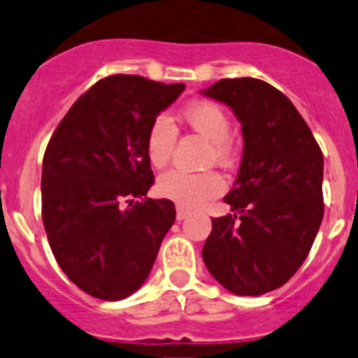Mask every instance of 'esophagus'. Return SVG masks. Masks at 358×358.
I'll use <instances>...</instances> for the list:
<instances>
[{
	"instance_id": "obj_1",
	"label": "esophagus",
	"mask_w": 358,
	"mask_h": 358,
	"mask_svg": "<svg viewBox=\"0 0 358 358\" xmlns=\"http://www.w3.org/2000/svg\"><path fill=\"white\" fill-rule=\"evenodd\" d=\"M177 213H176V217H177V220H179V221H181V220H186V217H188L189 216V210L188 209H185V207H181V206H177Z\"/></svg>"
}]
</instances>
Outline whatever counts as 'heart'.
<instances>
[{
	"instance_id": "b5f03b06",
	"label": "heart",
	"mask_w": 358,
	"mask_h": 358,
	"mask_svg": "<svg viewBox=\"0 0 358 358\" xmlns=\"http://www.w3.org/2000/svg\"><path fill=\"white\" fill-rule=\"evenodd\" d=\"M181 117L193 131L210 141V159L221 165H230L236 156L232 141V121L216 101L199 100L182 108ZM177 142V128L166 114H158L145 134V152L152 166L162 169L169 163ZM224 189L223 177L217 172H188L172 169L162 173L156 182V192L177 206L199 207L206 200L221 195Z\"/></svg>"
}]
</instances>
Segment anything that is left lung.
<instances>
[{
	"label": "left lung",
	"instance_id": "8db88e82",
	"mask_svg": "<svg viewBox=\"0 0 358 358\" xmlns=\"http://www.w3.org/2000/svg\"><path fill=\"white\" fill-rule=\"evenodd\" d=\"M207 96L243 122L239 176L214 217L202 258L217 283L237 295L283 287L304 264L323 220V155L290 100L260 79H221Z\"/></svg>",
	"mask_w": 358,
	"mask_h": 358
}]
</instances>
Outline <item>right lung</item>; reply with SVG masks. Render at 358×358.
Instances as JSON below:
<instances>
[{
  "mask_svg": "<svg viewBox=\"0 0 358 358\" xmlns=\"http://www.w3.org/2000/svg\"><path fill=\"white\" fill-rule=\"evenodd\" d=\"M185 87L105 77L71 105L47 144L42 220L50 250L71 283L101 301L142 287L176 221L173 202L145 196L155 182L145 134Z\"/></svg>",
  "mask_w": 358,
  "mask_h": 358,
  "instance_id": "right-lung-1",
  "label": "right lung"
}]
</instances>
